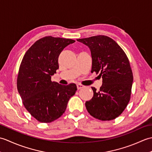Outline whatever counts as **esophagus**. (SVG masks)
I'll return each instance as SVG.
<instances>
[{
    "instance_id": "obj_1",
    "label": "esophagus",
    "mask_w": 152,
    "mask_h": 152,
    "mask_svg": "<svg viewBox=\"0 0 152 152\" xmlns=\"http://www.w3.org/2000/svg\"><path fill=\"white\" fill-rule=\"evenodd\" d=\"M84 86L82 85V84H77V88H78V89H82L83 88H84Z\"/></svg>"
}]
</instances>
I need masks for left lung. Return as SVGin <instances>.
I'll return each instance as SVG.
<instances>
[{
    "label": "left lung",
    "instance_id": "8db88e82",
    "mask_svg": "<svg viewBox=\"0 0 152 152\" xmlns=\"http://www.w3.org/2000/svg\"><path fill=\"white\" fill-rule=\"evenodd\" d=\"M77 41L89 48L91 72L99 73L102 78L99 91L91 88L93 96L86 102L87 110L100 120L114 119L124 112L131 99L133 75L127 55L114 40L104 35Z\"/></svg>",
    "mask_w": 152,
    "mask_h": 152
}]
</instances>
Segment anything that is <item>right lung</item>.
<instances>
[{
  "label": "right lung",
  "instance_id": "1",
  "mask_svg": "<svg viewBox=\"0 0 152 152\" xmlns=\"http://www.w3.org/2000/svg\"><path fill=\"white\" fill-rule=\"evenodd\" d=\"M74 42L45 37L35 42L23 58L17 88L25 108L38 121L50 123L60 118L70 98L75 94V83L63 86L51 80L59 69L61 52Z\"/></svg>",
  "mask_w": 152,
  "mask_h": 152
}]
</instances>
